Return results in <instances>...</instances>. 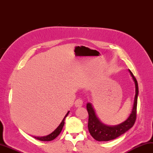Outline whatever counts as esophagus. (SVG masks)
I'll return each instance as SVG.
<instances>
[{
	"mask_svg": "<svg viewBox=\"0 0 153 153\" xmlns=\"http://www.w3.org/2000/svg\"><path fill=\"white\" fill-rule=\"evenodd\" d=\"M83 105V100L81 99H77L75 102V106L76 108L81 107Z\"/></svg>",
	"mask_w": 153,
	"mask_h": 153,
	"instance_id": "1",
	"label": "esophagus"
}]
</instances>
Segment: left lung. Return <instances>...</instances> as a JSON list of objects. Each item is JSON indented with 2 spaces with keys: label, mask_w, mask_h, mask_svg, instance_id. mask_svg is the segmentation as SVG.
Returning <instances> with one entry per match:
<instances>
[{
  "label": "left lung",
  "mask_w": 153,
  "mask_h": 153,
  "mask_svg": "<svg viewBox=\"0 0 153 153\" xmlns=\"http://www.w3.org/2000/svg\"><path fill=\"white\" fill-rule=\"evenodd\" d=\"M129 72L132 76L135 83L136 87V94H135L134 102L133 108L132 109L130 116L125 121L116 126H107L103 124L98 117L96 115L94 109L91 103L87 104V109L88 113V129L91 135L94 140L98 141H108L121 136L125 134L126 131L132 128L136 119V109L137 104V96L139 90H138L137 81L134 77V74L128 70Z\"/></svg>",
  "instance_id": "1"
}]
</instances>
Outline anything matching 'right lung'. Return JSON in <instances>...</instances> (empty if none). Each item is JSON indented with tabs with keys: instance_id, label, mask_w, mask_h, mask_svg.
<instances>
[{
	"instance_id": "1",
	"label": "right lung",
	"mask_w": 153,
	"mask_h": 153,
	"mask_svg": "<svg viewBox=\"0 0 153 153\" xmlns=\"http://www.w3.org/2000/svg\"><path fill=\"white\" fill-rule=\"evenodd\" d=\"M69 112H70V111H68V113H66V115L65 116V117H64L63 120H62V122L60 123L59 126L57 128H56L54 131H53L52 133L48 135V136H42V137L33 136V137L35 138V139L38 140L40 141H52L54 139H55V138L60 134V133L61 132L62 129V128L64 126V125H65V120L66 119V117H67V115H68Z\"/></svg>"
}]
</instances>
